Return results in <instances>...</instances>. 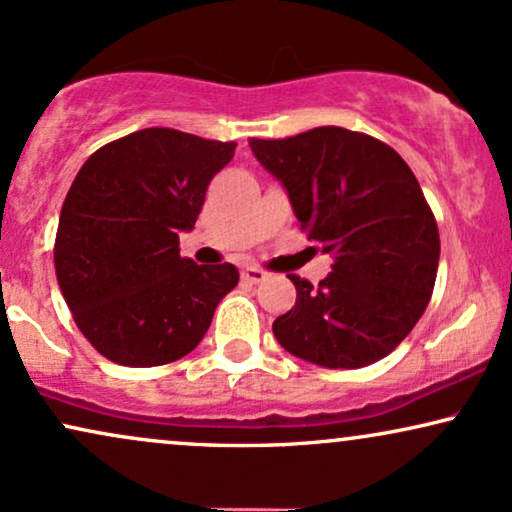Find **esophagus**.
<instances>
[{
  "instance_id": "esophagus-1",
  "label": "esophagus",
  "mask_w": 512,
  "mask_h": 512,
  "mask_svg": "<svg viewBox=\"0 0 512 512\" xmlns=\"http://www.w3.org/2000/svg\"><path fill=\"white\" fill-rule=\"evenodd\" d=\"M242 280L249 282V285H256V282H263L266 280V270L256 268V266H249L242 270Z\"/></svg>"
}]
</instances>
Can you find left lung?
Masks as SVG:
<instances>
[{
    "label": "left lung",
    "instance_id": "8db88e82",
    "mask_svg": "<svg viewBox=\"0 0 512 512\" xmlns=\"http://www.w3.org/2000/svg\"><path fill=\"white\" fill-rule=\"evenodd\" d=\"M249 147L334 258L318 287L289 275L296 304L273 323L277 342L323 368L389 356L425 313L439 268L437 220L413 170L389 144L337 125Z\"/></svg>",
    "mask_w": 512,
    "mask_h": 512
}]
</instances>
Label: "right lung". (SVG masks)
Here are the masks:
<instances>
[{
	"mask_svg": "<svg viewBox=\"0 0 512 512\" xmlns=\"http://www.w3.org/2000/svg\"><path fill=\"white\" fill-rule=\"evenodd\" d=\"M235 147L144 128L104 144L75 175L56 230V280L78 330L104 358L130 368L178 361L237 287L232 263L197 266L178 246Z\"/></svg>",
	"mask_w": 512,
	"mask_h": 512,
	"instance_id": "add662e5",
	"label": "right lung"
}]
</instances>
